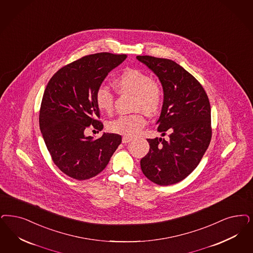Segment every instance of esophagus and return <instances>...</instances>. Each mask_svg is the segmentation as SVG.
<instances>
[{"label":"esophagus","instance_id":"obj_1","mask_svg":"<svg viewBox=\"0 0 253 253\" xmlns=\"http://www.w3.org/2000/svg\"><path fill=\"white\" fill-rule=\"evenodd\" d=\"M131 140V137H128V136H123V137H122V143H123V144H126V143H129Z\"/></svg>","mask_w":253,"mask_h":253}]
</instances>
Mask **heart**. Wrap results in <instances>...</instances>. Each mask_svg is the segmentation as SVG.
<instances>
[{"label": "heart", "instance_id": "b5f03b06", "mask_svg": "<svg viewBox=\"0 0 253 253\" xmlns=\"http://www.w3.org/2000/svg\"><path fill=\"white\" fill-rule=\"evenodd\" d=\"M114 86L121 94L132 95V110L136 112L121 116L108 122L107 129L124 136H134L147 123L144 112L155 115L161 109L164 102L163 86L157 79H150L146 72L135 68L124 70L114 80ZM94 99L101 112H113L115 97L109 89L99 87Z\"/></svg>", "mask_w": 253, "mask_h": 253}]
</instances>
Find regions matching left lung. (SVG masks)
Listing matches in <instances>:
<instances>
[{
    "label": "left lung",
    "instance_id": "8db88e82",
    "mask_svg": "<svg viewBox=\"0 0 253 253\" xmlns=\"http://www.w3.org/2000/svg\"><path fill=\"white\" fill-rule=\"evenodd\" d=\"M160 79L164 105L158 131L169 139H147L148 154L140 161L143 174L154 183H177L199 165L212 137L211 108L200 82L176 62L152 56H137Z\"/></svg>",
    "mask_w": 253,
    "mask_h": 253
}]
</instances>
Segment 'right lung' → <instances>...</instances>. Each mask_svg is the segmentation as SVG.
<instances>
[{
  "label": "right lung",
  "instance_id": "obj_1",
  "mask_svg": "<svg viewBox=\"0 0 253 253\" xmlns=\"http://www.w3.org/2000/svg\"><path fill=\"white\" fill-rule=\"evenodd\" d=\"M126 54L87 55L58 70L48 81L39 111L40 130L54 164L77 180L95 176L105 169L122 143L117 133L86 136L89 126L102 131L96 90Z\"/></svg>",
  "mask_w": 253,
  "mask_h": 253
}]
</instances>
